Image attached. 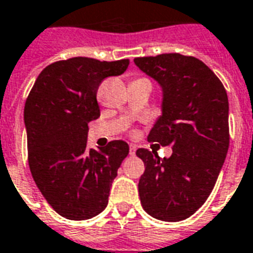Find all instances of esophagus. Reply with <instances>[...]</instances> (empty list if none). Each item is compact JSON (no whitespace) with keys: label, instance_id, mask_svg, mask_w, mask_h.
<instances>
[{"label":"esophagus","instance_id":"34e87169","mask_svg":"<svg viewBox=\"0 0 253 253\" xmlns=\"http://www.w3.org/2000/svg\"><path fill=\"white\" fill-rule=\"evenodd\" d=\"M135 150H137V146H135V145H130V154H134L135 153Z\"/></svg>","mask_w":253,"mask_h":253}]
</instances>
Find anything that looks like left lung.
<instances>
[{"mask_svg":"<svg viewBox=\"0 0 253 253\" xmlns=\"http://www.w3.org/2000/svg\"><path fill=\"white\" fill-rule=\"evenodd\" d=\"M163 90L161 115L149 141L172 146L169 159L138 149L145 164L138 183L149 215L176 222L206 202L229 149V101L219 78L205 63L181 54L135 58Z\"/></svg>","mask_w":253,"mask_h":253,"instance_id":"8db88e82","label":"left lung"}]
</instances>
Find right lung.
<instances>
[{"mask_svg": "<svg viewBox=\"0 0 253 253\" xmlns=\"http://www.w3.org/2000/svg\"><path fill=\"white\" fill-rule=\"evenodd\" d=\"M128 59L76 57L44 67L24 107L28 163L42 195L67 219H88L104 210L118 168L128 154L125 141L88 149V123L100 116L101 81L121 76Z\"/></svg>", "mask_w": 253, "mask_h": 253, "instance_id": "add662e5", "label": "right lung"}]
</instances>
